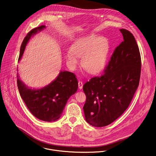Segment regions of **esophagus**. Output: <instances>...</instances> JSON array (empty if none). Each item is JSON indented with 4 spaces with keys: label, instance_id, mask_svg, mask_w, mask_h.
Here are the masks:
<instances>
[{
    "label": "esophagus",
    "instance_id": "1",
    "mask_svg": "<svg viewBox=\"0 0 156 156\" xmlns=\"http://www.w3.org/2000/svg\"><path fill=\"white\" fill-rule=\"evenodd\" d=\"M78 87L80 89H82L83 87V83L82 81H79L78 82Z\"/></svg>",
    "mask_w": 156,
    "mask_h": 156
}]
</instances>
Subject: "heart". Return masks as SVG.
<instances>
[{"label": "heart", "mask_w": 156, "mask_h": 156, "mask_svg": "<svg viewBox=\"0 0 156 156\" xmlns=\"http://www.w3.org/2000/svg\"><path fill=\"white\" fill-rule=\"evenodd\" d=\"M110 49L107 38L91 34L76 40L66 54L69 64L75 67L79 63V58H83L82 66L89 73L95 74L105 67Z\"/></svg>", "instance_id": "heart-1"}]
</instances>
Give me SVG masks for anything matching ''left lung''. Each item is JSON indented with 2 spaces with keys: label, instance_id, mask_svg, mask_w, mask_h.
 Listing matches in <instances>:
<instances>
[{
  "label": "left lung",
  "instance_id": "left-lung-1",
  "mask_svg": "<svg viewBox=\"0 0 156 156\" xmlns=\"http://www.w3.org/2000/svg\"><path fill=\"white\" fill-rule=\"evenodd\" d=\"M124 41L115 49L104 73L86 82L83 107L87 123L102 127L110 124L128 107L140 80L141 58L133 35L121 29Z\"/></svg>",
  "mask_w": 156,
  "mask_h": 156
}]
</instances>
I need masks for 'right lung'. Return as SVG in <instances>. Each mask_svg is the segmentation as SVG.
Instances as JSON below:
<instances>
[{"mask_svg":"<svg viewBox=\"0 0 156 156\" xmlns=\"http://www.w3.org/2000/svg\"><path fill=\"white\" fill-rule=\"evenodd\" d=\"M45 28L44 25H41L28 32L21 45L19 62L32 36ZM17 77L19 93L28 108L37 119L46 122L56 121L61 117L67 100L76 93L78 86L75 75L68 71H61L50 84L37 89L27 86L18 74Z\"/></svg>","mask_w":156,"mask_h":156,"instance_id":"add662e5","label":"right lung"}]
</instances>
